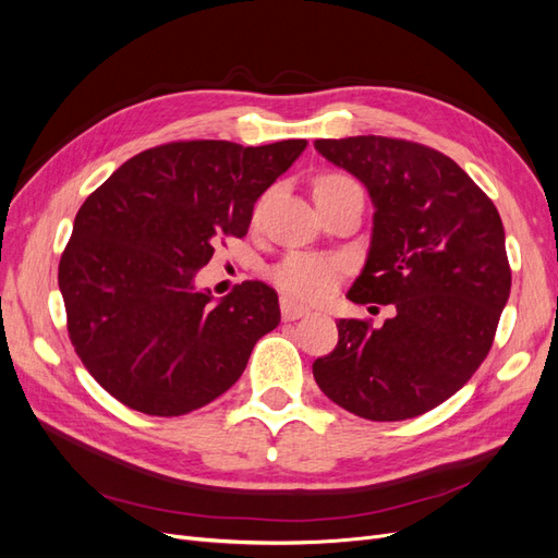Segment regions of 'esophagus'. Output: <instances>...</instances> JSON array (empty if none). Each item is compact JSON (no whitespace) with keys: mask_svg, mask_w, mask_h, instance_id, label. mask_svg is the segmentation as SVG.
I'll list each match as a JSON object with an SVG mask.
<instances>
[{"mask_svg":"<svg viewBox=\"0 0 558 558\" xmlns=\"http://www.w3.org/2000/svg\"><path fill=\"white\" fill-rule=\"evenodd\" d=\"M279 307H281V316H283V320H295V318H302V316H307V314H310V310H307V307L298 305V302H293L291 298H286V295L279 300Z\"/></svg>","mask_w":558,"mask_h":558,"instance_id":"1","label":"esophagus"}]
</instances>
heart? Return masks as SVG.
Returning <instances> with one entry per match:
<instances>
[{"mask_svg":"<svg viewBox=\"0 0 558 558\" xmlns=\"http://www.w3.org/2000/svg\"><path fill=\"white\" fill-rule=\"evenodd\" d=\"M356 183L351 177L340 172L320 174L314 183V197H324L344 185ZM347 260L337 253L318 251H293L279 263L267 269V279L291 300H324L347 272Z\"/></svg>","mask_w":558,"mask_h":558,"instance_id":"1","label":"heart"}]
</instances>
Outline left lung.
Here are the masks:
<instances>
[{
  "label": "left lung",
  "instance_id": "left-lung-1",
  "mask_svg": "<svg viewBox=\"0 0 558 558\" xmlns=\"http://www.w3.org/2000/svg\"><path fill=\"white\" fill-rule=\"evenodd\" d=\"M314 148L361 179L375 205L369 256L347 298L393 305L379 328L367 318L337 320L340 340L314 361V379L361 418L426 414L492 351L512 286L500 214L430 146L361 134L316 140Z\"/></svg>",
  "mask_w": 558,
  "mask_h": 558
}]
</instances>
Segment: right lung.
Returning <instances> with one entry per match:
<instances>
[{
	"instance_id": "obj_1",
	"label": "right lung",
	"mask_w": 558,
	"mask_h": 558,
	"mask_svg": "<svg viewBox=\"0 0 558 558\" xmlns=\"http://www.w3.org/2000/svg\"><path fill=\"white\" fill-rule=\"evenodd\" d=\"M305 146L160 144L83 202L58 283L81 363L118 402L181 416L242 377L253 344L279 326L277 293L244 281L214 305L195 275L218 240L244 238L256 199Z\"/></svg>"
}]
</instances>
